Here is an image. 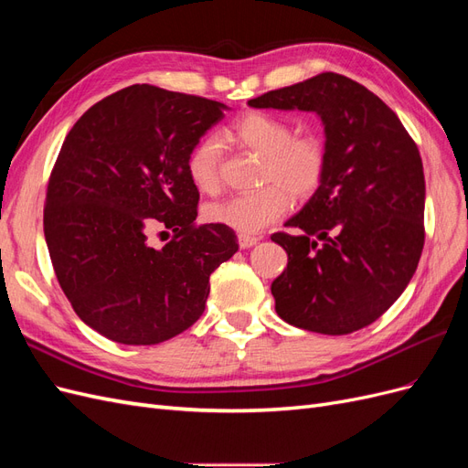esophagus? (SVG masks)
<instances>
[{
  "instance_id": "34e87169",
  "label": "esophagus",
  "mask_w": 468,
  "mask_h": 468,
  "mask_svg": "<svg viewBox=\"0 0 468 468\" xmlns=\"http://www.w3.org/2000/svg\"><path fill=\"white\" fill-rule=\"evenodd\" d=\"M260 242L258 236H251V234H238V244L242 250H248L251 246H256Z\"/></svg>"
}]
</instances>
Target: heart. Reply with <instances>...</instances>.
I'll return each instance as SVG.
<instances>
[{"label": "heart", "mask_w": 468, "mask_h": 468, "mask_svg": "<svg viewBox=\"0 0 468 468\" xmlns=\"http://www.w3.org/2000/svg\"><path fill=\"white\" fill-rule=\"evenodd\" d=\"M229 138L263 155L261 183L271 186L208 205L207 218L210 222L229 226L238 234H258L287 215L289 193L303 199L320 187L328 165V150L320 136H294L289 121L269 112H248L232 124ZM220 140L212 134L199 140L187 160L193 186L203 193L215 191L220 181Z\"/></svg>", "instance_id": "1"}]
</instances>
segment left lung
I'll use <instances>...</instances> for the list:
<instances>
[{"label":"left lung","instance_id":"obj_1","mask_svg":"<svg viewBox=\"0 0 468 468\" xmlns=\"http://www.w3.org/2000/svg\"><path fill=\"white\" fill-rule=\"evenodd\" d=\"M250 107L313 111L328 165L320 187L275 244L289 263L273 282L277 314L308 332L344 335L382 316L423 250L426 179L396 112L361 83L324 72L250 99Z\"/></svg>","mask_w":468,"mask_h":468}]
</instances>
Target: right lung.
<instances>
[{
	"instance_id": "obj_1",
	"label": "right lung",
	"mask_w": 468,
	"mask_h": 468,
	"mask_svg": "<svg viewBox=\"0 0 468 468\" xmlns=\"http://www.w3.org/2000/svg\"><path fill=\"white\" fill-rule=\"evenodd\" d=\"M229 109L148 83L88 109L68 133L47 189L45 238L76 314L117 344L154 346L205 313L208 277L238 251L222 224L195 222L187 160ZM173 239L152 249L147 236Z\"/></svg>"
}]
</instances>
